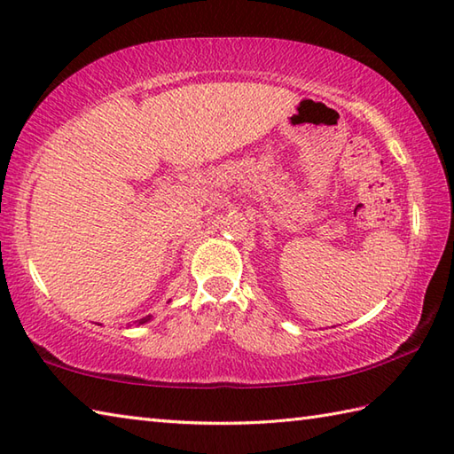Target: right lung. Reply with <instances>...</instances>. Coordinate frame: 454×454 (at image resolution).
<instances>
[{"instance_id": "right-lung-1", "label": "right lung", "mask_w": 454, "mask_h": 454, "mask_svg": "<svg viewBox=\"0 0 454 454\" xmlns=\"http://www.w3.org/2000/svg\"><path fill=\"white\" fill-rule=\"evenodd\" d=\"M151 321V315H147V317H144V318H139V321H136V323H133V325H145V323H149ZM131 326V325H129Z\"/></svg>"}]
</instances>
